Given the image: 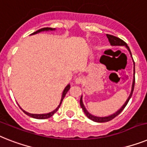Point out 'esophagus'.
<instances>
[{
  "instance_id": "1",
  "label": "esophagus",
  "mask_w": 147,
  "mask_h": 147,
  "mask_svg": "<svg viewBox=\"0 0 147 147\" xmlns=\"http://www.w3.org/2000/svg\"><path fill=\"white\" fill-rule=\"evenodd\" d=\"M82 82V78L81 76H77L76 79H75V82L76 84H80L81 82Z\"/></svg>"
}]
</instances>
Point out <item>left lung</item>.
<instances>
[{
    "instance_id": "1",
    "label": "left lung",
    "mask_w": 147,
    "mask_h": 147,
    "mask_svg": "<svg viewBox=\"0 0 147 147\" xmlns=\"http://www.w3.org/2000/svg\"><path fill=\"white\" fill-rule=\"evenodd\" d=\"M107 37L108 39L109 42H110V45L113 46V47H125V48L128 50L129 53L131 55V57L132 58V55H131V50L129 49V47H128V45L125 42L121 40L120 38L119 37H116L115 36H113V35H110V34H107ZM133 60V59H132ZM133 63H134V76H133V82H132V86H131V93L129 94V96H128V99L126 100V101L125 102V104L121 107V108L119 109L116 112H115L114 113H113V114L110 115V116H94V115L88 112L87 109L86 108V107H85L84 104H83V101H82V95L81 96L80 98V106L82 107V109L84 111L85 114L86 116L88 117V119H90L91 120H92L94 122H108V121H110V120H112L113 119H114L116 116H118L119 114L120 113L122 112L123 109L125 107V106L127 105L128 102L130 100V98H131V95L133 94V91H134V80H135V79H134V74H135V72H134V61H133Z\"/></svg>"
}]
</instances>
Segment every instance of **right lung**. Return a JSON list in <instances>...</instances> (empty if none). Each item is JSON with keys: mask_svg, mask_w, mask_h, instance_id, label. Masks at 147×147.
<instances>
[{"mask_svg": "<svg viewBox=\"0 0 147 147\" xmlns=\"http://www.w3.org/2000/svg\"><path fill=\"white\" fill-rule=\"evenodd\" d=\"M55 30H56V29L53 28H43L39 29L38 31H35V32H34L33 34H31V35L37 34H38V33L43 32V31H55ZM70 87H71V85L70 84L67 85L66 87H65V89H64L62 92V94H61V100H60V103H59V106L57 107L54 110H53V111H51V112H49V113H41V114H34V113H30L27 112V111H25V110H23V109L21 107L19 106V107L21 108V110H22L23 112L25 113V114H27L28 116H31V117H32V118L37 119H48V118H49V117H51L52 116H53V114H54L55 113H56L57 110H59V108L60 107V106H61V103H62L63 99H64V98L65 97V94H67V92L69 89H70Z\"/></svg>", "mask_w": 147, "mask_h": 147, "instance_id": "right-lung-1", "label": "right lung"}]
</instances>
